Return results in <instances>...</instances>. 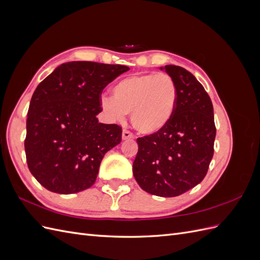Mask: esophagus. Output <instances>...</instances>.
<instances>
[{
    "label": "esophagus",
    "instance_id": "esophagus-1",
    "mask_svg": "<svg viewBox=\"0 0 260 260\" xmlns=\"http://www.w3.org/2000/svg\"><path fill=\"white\" fill-rule=\"evenodd\" d=\"M131 139H133V135H132V133H131L130 131L124 129V130L122 131V140H131Z\"/></svg>",
    "mask_w": 260,
    "mask_h": 260
}]
</instances>
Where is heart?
I'll return each instance as SVG.
<instances>
[{"instance_id": "1", "label": "heart", "mask_w": 260, "mask_h": 260, "mask_svg": "<svg viewBox=\"0 0 260 260\" xmlns=\"http://www.w3.org/2000/svg\"><path fill=\"white\" fill-rule=\"evenodd\" d=\"M113 98L103 96L101 107L115 121L131 114L137 131L153 136L162 131L176 112L178 90L167 74L133 75L118 81L112 89Z\"/></svg>"}]
</instances>
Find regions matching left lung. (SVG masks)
I'll return each mask as SVG.
<instances>
[{
	"mask_svg": "<svg viewBox=\"0 0 260 260\" xmlns=\"http://www.w3.org/2000/svg\"><path fill=\"white\" fill-rule=\"evenodd\" d=\"M172 79L178 100L174 117L162 131L139 138L132 171L145 192L174 198L205 178L214 156V107L204 86L186 69L160 67Z\"/></svg>",
	"mask_w": 260,
	"mask_h": 260,
	"instance_id": "1",
	"label": "left lung"
}]
</instances>
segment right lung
I'll return each mask as SVG.
<instances>
[{"mask_svg":"<svg viewBox=\"0 0 260 260\" xmlns=\"http://www.w3.org/2000/svg\"><path fill=\"white\" fill-rule=\"evenodd\" d=\"M129 67L94 61L61 64L31 98L25 151L28 168L49 191L73 194L95 182L104 155L121 142L118 124L99 122L101 94Z\"/></svg>","mask_w":260,"mask_h":260,"instance_id":"1","label":"right lung"}]
</instances>
